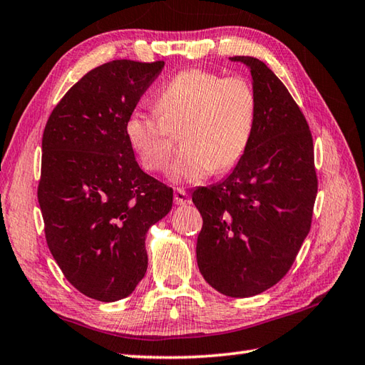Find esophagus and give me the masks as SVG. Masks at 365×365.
I'll list each match as a JSON object with an SVG mask.
<instances>
[{
  "label": "esophagus",
  "mask_w": 365,
  "mask_h": 365,
  "mask_svg": "<svg viewBox=\"0 0 365 365\" xmlns=\"http://www.w3.org/2000/svg\"><path fill=\"white\" fill-rule=\"evenodd\" d=\"M174 204L175 205H188V204H191V199L183 190H177L174 192Z\"/></svg>",
  "instance_id": "1"
}]
</instances>
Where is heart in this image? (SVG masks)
Wrapping results in <instances>:
<instances>
[{
	"instance_id": "b5f03b06",
	"label": "heart",
	"mask_w": 365,
	"mask_h": 365,
	"mask_svg": "<svg viewBox=\"0 0 365 365\" xmlns=\"http://www.w3.org/2000/svg\"><path fill=\"white\" fill-rule=\"evenodd\" d=\"M155 114L133 111L125 138L147 170L165 169L182 135L183 155L168 170L170 182L196 185L226 174L243 160L257 119V97L238 76L221 78L191 68L177 73L155 97Z\"/></svg>"
}]
</instances>
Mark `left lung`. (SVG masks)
Here are the masks:
<instances>
[{
  "label": "left lung",
  "mask_w": 365,
  "mask_h": 365,
  "mask_svg": "<svg viewBox=\"0 0 365 365\" xmlns=\"http://www.w3.org/2000/svg\"><path fill=\"white\" fill-rule=\"evenodd\" d=\"M230 61L250 68L257 119L238 166L222 182L192 192L204 220L196 257L215 290L247 298L290 269L311 230L319 183L311 130L290 92L257 58Z\"/></svg>",
  "instance_id": "left-lung-1"
}]
</instances>
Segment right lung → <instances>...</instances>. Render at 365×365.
<instances>
[{
	"instance_id": "add662e5",
	"label": "right lung",
	"mask_w": 365,
	"mask_h": 365,
	"mask_svg": "<svg viewBox=\"0 0 365 365\" xmlns=\"http://www.w3.org/2000/svg\"><path fill=\"white\" fill-rule=\"evenodd\" d=\"M163 67L118 59L92 68L43 130L37 199L46 245L92 299L133 293L147 271V230L173 208V188L139 168L123 128Z\"/></svg>"
}]
</instances>
